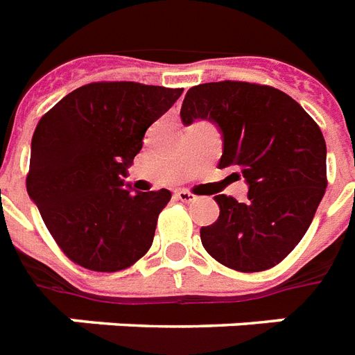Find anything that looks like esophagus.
I'll return each mask as SVG.
<instances>
[{
  "mask_svg": "<svg viewBox=\"0 0 355 355\" xmlns=\"http://www.w3.org/2000/svg\"><path fill=\"white\" fill-rule=\"evenodd\" d=\"M175 197H177L178 200H182V202H193V200H197V197H195L191 191H188V189H178L177 193H175Z\"/></svg>",
  "mask_w": 355,
  "mask_h": 355,
  "instance_id": "34e87169",
  "label": "esophagus"
}]
</instances>
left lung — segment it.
Wrapping results in <instances>:
<instances>
[{
    "mask_svg": "<svg viewBox=\"0 0 355 355\" xmlns=\"http://www.w3.org/2000/svg\"><path fill=\"white\" fill-rule=\"evenodd\" d=\"M180 118L216 123L219 167L245 178L248 199L216 195L219 219L200 228L206 252L241 272L275 267L297 247L326 191V141L293 97L272 86L239 80L189 88Z\"/></svg>",
    "mask_w": 355,
    "mask_h": 355,
    "instance_id": "obj_1",
    "label": "left lung"
}]
</instances>
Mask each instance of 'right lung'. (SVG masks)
Segmentation results:
<instances>
[{
  "label": "right lung",
  "mask_w": 355,
  "mask_h": 355,
  "mask_svg": "<svg viewBox=\"0 0 355 355\" xmlns=\"http://www.w3.org/2000/svg\"><path fill=\"white\" fill-rule=\"evenodd\" d=\"M182 88L92 83L42 116L31 141L27 193L53 239L80 267L116 272L153 245L171 191L125 188L147 128Z\"/></svg>",
  "instance_id": "add662e5"
}]
</instances>
